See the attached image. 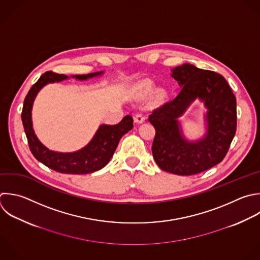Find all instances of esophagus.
I'll return each instance as SVG.
<instances>
[{"label":"esophagus","instance_id":"34e87169","mask_svg":"<svg viewBox=\"0 0 260 260\" xmlns=\"http://www.w3.org/2000/svg\"><path fill=\"white\" fill-rule=\"evenodd\" d=\"M133 119H134V122L136 123V124H141V123H143L144 122V117L142 116V115H140V114H136L134 117H133Z\"/></svg>","mask_w":260,"mask_h":260}]
</instances>
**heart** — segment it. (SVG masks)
<instances>
[{"label":"heart","instance_id":"obj_1","mask_svg":"<svg viewBox=\"0 0 260 260\" xmlns=\"http://www.w3.org/2000/svg\"><path fill=\"white\" fill-rule=\"evenodd\" d=\"M153 89H154L153 82L150 81V80H144V81L140 82L137 85V87H136V95L138 98H141V99L146 98V96H148V95H150L152 93ZM157 96L159 99L164 98L165 96V92L164 91H158Z\"/></svg>","mask_w":260,"mask_h":260}]
</instances>
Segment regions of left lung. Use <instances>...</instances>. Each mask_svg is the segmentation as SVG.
I'll return each instance as SVG.
<instances>
[{
  "instance_id": "8db88e82",
  "label": "left lung",
  "mask_w": 260,
  "mask_h": 260,
  "mask_svg": "<svg viewBox=\"0 0 260 260\" xmlns=\"http://www.w3.org/2000/svg\"><path fill=\"white\" fill-rule=\"evenodd\" d=\"M171 76L181 89L148 118L155 129L151 150L161 170L180 176L195 175L225 156L237 128L236 98L226 80L213 71L187 63L174 68ZM195 99L207 109V131L202 139L191 142L183 136L178 119Z\"/></svg>"
}]
</instances>
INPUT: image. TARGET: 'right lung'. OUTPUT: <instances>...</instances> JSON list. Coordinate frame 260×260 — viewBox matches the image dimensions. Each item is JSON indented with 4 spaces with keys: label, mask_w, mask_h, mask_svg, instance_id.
<instances>
[{
    "label": "right lung",
    "mask_w": 260,
    "mask_h": 260,
    "mask_svg": "<svg viewBox=\"0 0 260 260\" xmlns=\"http://www.w3.org/2000/svg\"><path fill=\"white\" fill-rule=\"evenodd\" d=\"M104 74V71L87 75H73L77 80H87ZM69 77L52 71L43 74L28 91L22 109L21 119L34 156L48 168L63 174H89L103 169L112 158L120 139L133 128V119L126 116L116 125H101L87 145L73 152H59L46 147L38 138L32 127L31 111L39 91L49 83L61 82Z\"/></svg>",
    "instance_id": "add662e5"
}]
</instances>
